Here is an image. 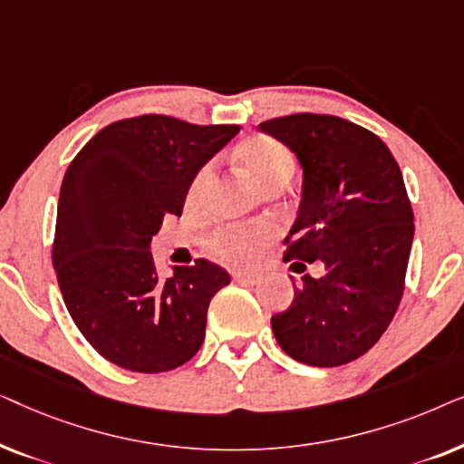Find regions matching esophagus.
I'll use <instances>...</instances> for the list:
<instances>
[{
	"label": "esophagus",
	"instance_id": "34e87169",
	"mask_svg": "<svg viewBox=\"0 0 464 464\" xmlns=\"http://www.w3.org/2000/svg\"><path fill=\"white\" fill-rule=\"evenodd\" d=\"M232 278L243 285H256L259 281V276L253 275V272H232Z\"/></svg>",
	"mask_w": 464,
	"mask_h": 464
}]
</instances>
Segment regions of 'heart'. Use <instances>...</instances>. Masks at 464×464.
<instances>
[{
	"instance_id": "obj_1",
	"label": "heart",
	"mask_w": 464,
	"mask_h": 464,
	"mask_svg": "<svg viewBox=\"0 0 464 464\" xmlns=\"http://www.w3.org/2000/svg\"><path fill=\"white\" fill-rule=\"evenodd\" d=\"M240 160L246 167V170L262 183V186H270L272 181L289 179L294 175L295 162L291 151L285 148L283 143L275 141V139L259 137L253 139L240 150ZM213 179V164H205L196 170L188 188V202L189 205H198L205 198L208 186ZM264 240L262 227H226L213 234L211 246L219 257L232 264H246L257 256L259 245Z\"/></svg>"
}]
</instances>
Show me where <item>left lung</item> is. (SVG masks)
<instances>
[{"label": "left lung", "instance_id": "obj_1", "mask_svg": "<svg viewBox=\"0 0 464 464\" xmlns=\"http://www.w3.org/2000/svg\"><path fill=\"white\" fill-rule=\"evenodd\" d=\"M259 129L287 145L304 169L285 262L304 270L300 258L325 264L323 278L302 276L289 308L272 316V332L300 363H351L386 332L403 295L414 240L403 175L382 139L344 118L304 111Z\"/></svg>", "mask_w": 464, "mask_h": 464}]
</instances>
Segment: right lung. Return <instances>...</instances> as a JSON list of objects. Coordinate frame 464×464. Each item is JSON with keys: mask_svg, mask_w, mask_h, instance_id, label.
Masks as SVG:
<instances>
[{"mask_svg": "<svg viewBox=\"0 0 464 464\" xmlns=\"http://www.w3.org/2000/svg\"><path fill=\"white\" fill-rule=\"evenodd\" d=\"M237 132V124L143 113L107 124L69 164L56 208V281L82 335L113 365L170 372L202 346L208 304L230 275L198 257L162 278L150 240L164 215L179 218L196 170Z\"/></svg>", "mask_w": 464, "mask_h": 464, "instance_id": "obj_1", "label": "right lung"}]
</instances>
